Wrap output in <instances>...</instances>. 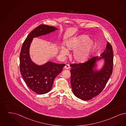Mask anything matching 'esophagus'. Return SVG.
Instances as JSON below:
<instances>
[{"label":"esophagus","mask_w":126,"mask_h":126,"mask_svg":"<svg viewBox=\"0 0 126 126\" xmlns=\"http://www.w3.org/2000/svg\"><path fill=\"white\" fill-rule=\"evenodd\" d=\"M64 68L66 70L69 69L70 68V66L69 65V64H66L65 67H64Z\"/></svg>","instance_id":"34e87169"}]
</instances>
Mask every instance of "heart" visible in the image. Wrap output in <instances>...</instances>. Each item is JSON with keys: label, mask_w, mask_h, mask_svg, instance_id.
Wrapping results in <instances>:
<instances>
[{"label": "heart", "mask_w": 126, "mask_h": 126, "mask_svg": "<svg viewBox=\"0 0 126 126\" xmlns=\"http://www.w3.org/2000/svg\"><path fill=\"white\" fill-rule=\"evenodd\" d=\"M66 46L67 49L73 50L71 55L73 60L78 63H83L88 60L96 48V44L94 40L89 39L87 35H82L68 40ZM67 49L63 47L61 54L64 56L68 55Z\"/></svg>", "instance_id": "1"}]
</instances>
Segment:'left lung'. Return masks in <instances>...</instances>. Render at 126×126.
<instances>
[{
  "mask_svg": "<svg viewBox=\"0 0 126 126\" xmlns=\"http://www.w3.org/2000/svg\"><path fill=\"white\" fill-rule=\"evenodd\" d=\"M98 57L95 56L84 63L71 64V88L73 93L79 98L89 100L101 93L112 72L113 51L108 42L106 48ZM103 61L98 68V63Z\"/></svg>",
  "mask_w": 126,
  "mask_h": 126,
  "instance_id": "obj_1",
  "label": "left lung"
}]
</instances>
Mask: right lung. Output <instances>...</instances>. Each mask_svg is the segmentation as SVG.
Masks as SVG:
<instances>
[{
  "mask_svg": "<svg viewBox=\"0 0 126 126\" xmlns=\"http://www.w3.org/2000/svg\"><path fill=\"white\" fill-rule=\"evenodd\" d=\"M57 28L47 25H40L35 28L22 44L20 55V71L28 87L38 94L49 92L55 78L62 71L64 63L59 64L51 61L39 65L32 60L30 48L33 39L55 32Z\"/></svg>",
  "mask_w": 126,
  "mask_h": 126,
  "instance_id": "obj_1",
  "label": "right lung"
}]
</instances>
